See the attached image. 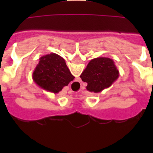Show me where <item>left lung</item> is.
Returning a JSON list of instances; mask_svg holds the SVG:
<instances>
[{
  "instance_id": "obj_1",
  "label": "left lung",
  "mask_w": 153,
  "mask_h": 153,
  "mask_svg": "<svg viewBox=\"0 0 153 153\" xmlns=\"http://www.w3.org/2000/svg\"><path fill=\"white\" fill-rule=\"evenodd\" d=\"M120 76L113 60L100 56L90 60L81 74L80 78L87 83L86 89L93 93H100L109 88Z\"/></svg>"
}]
</instances>
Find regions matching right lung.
<instances>
[{"label": "right lung", "mask_w": 153, "mask_h": 153, "mask_svg": "<svg viewBox=\"0 0 153 153\" xmlns=\"http://www.w3.org/2000/svg\"><path fill=\"white\" fill-rule=\"evenodd\" d=\"M32 78L42 89L58 93L75 77L70 73L64 59L56 53H51L40 58Z\"/></svg>", "instance_id": "obj_1"}]
</instances>
